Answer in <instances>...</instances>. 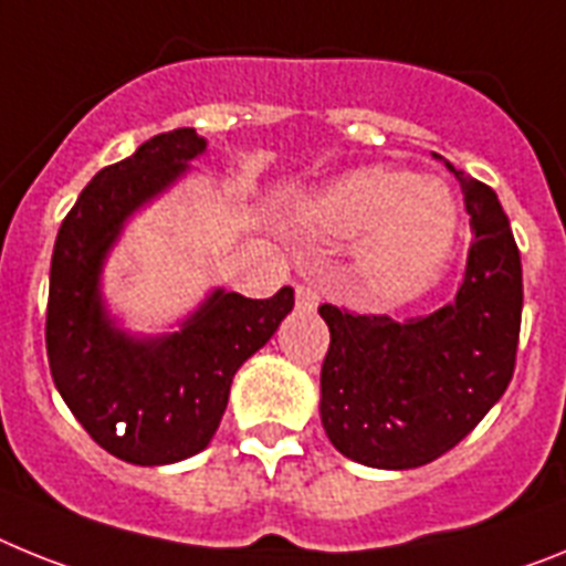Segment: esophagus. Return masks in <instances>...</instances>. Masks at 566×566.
<instances>
[{
  "label": "esophagus",
  "instance_id": "1",
  "mask_svg": "<svg viewBox=\"0 0 566 566\" xmlns=\"http://www.w3.org/2000/svg\"><path fill=\"white\" fill-rule=\"evenodd\" d=\"M296 307L298 311H316L318 307V290L313 284H296Z\"/></svg>",
  "mask_w": 566,
  "mask_h": 566
}]
</instances>
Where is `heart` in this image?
<instances>
[{"label": "heart", "instance_id": "b5f03b06", "mask_svg": "<svg viewBox=\"0 0 566 566\" xmlns=\"http://www.w3.org/2000/svg\"><path fill=\"white\" fill-rule=\"evenodd\" d=\"M298 222L331 239H356L353 268L381 304H405L439 282L459 213L444 185L396 167L347 170L298 205Z\"/></svg>", "mask_w": 566, "mask_h": 566}]
</instances>
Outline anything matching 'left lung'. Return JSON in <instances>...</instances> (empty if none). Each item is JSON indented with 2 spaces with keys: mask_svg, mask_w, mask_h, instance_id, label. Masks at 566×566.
Returning a JSON list of instances; mask_svg holds the SVG:
<instances>
[{
  "mask_svg": "<svg viewBox=\"0 0 566 566\" xmlns=\"http://www.w3.org/2000/svg\"><path fill=\"white\" fill-rule=\"evenodd\" d=\"M450 167V165H447ZM461 181L473 248L455 298L427 318L353 316L333 304L318 416L338 453L412 470L453 450L504 396L521 327V259L499 196Z\"/></svg>",
  "mask_w": 566,
  "mask_h": 566,
  "instance_id": "left-lung-1",
  "label": "left lung"
}]
</instances>
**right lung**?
I'll use <instances>...</instances> for the list:
<instances>
[{"mask_svg":"<svg viewBox=\"0 0 566 566\" xmlns=\"http://www.w3.org/2000/svg\"><path fill=\"white\" fill-rule=\"evenodd\" d=\"M208 139L159 134L93 176L59 228L48 296V361L76 421L139 467L201 453L219 430L235 370L293 311V290L244 298L213 287L170 331H130L105 296V268L127 224L193 174Z\"/></svg>","mask_w":566,"mask_h":566,"instance_id":"1","label":"right lung"}]
</instances>
